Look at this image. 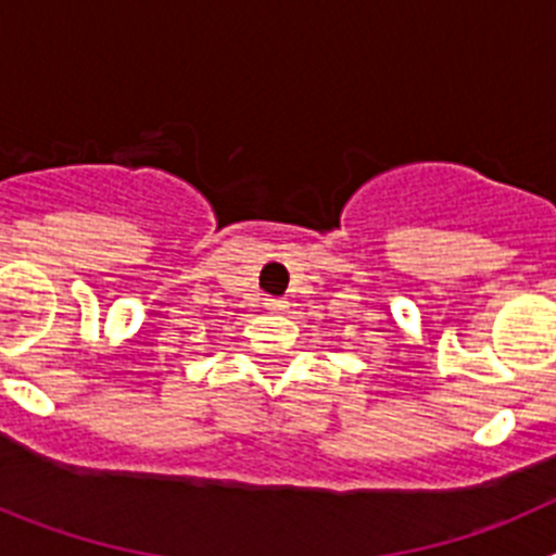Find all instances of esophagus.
<instances>
[{
  "mask_svg": "<svg viewBox=\"0 0 556 556\" xmlns=\"http://www.w3.org/2000/svg\"><path fill=\"white\" fill-rule=\"evenodd\" d=\"M267 308L275 314H283L289 308V303L283 298H267Z\"/></svg>",
  "mask_w": 556,
  "mask_h": 556,
  "instance_id": "esophagus-1",
  "label": "esophagus"
}]
</instances>
